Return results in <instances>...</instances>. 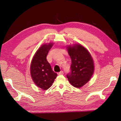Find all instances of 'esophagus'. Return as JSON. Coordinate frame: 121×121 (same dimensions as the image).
Returning <instances> with one entry per match:
<instances>
[{"label":"esophagus","instance_id":"1","mask_svg":"<svg viewBox=\"0 0 121 121\" xmlns=\"http://www.w3.org/2000/svg\"><path fill=\"white\" fill-rule=\"evenodd\" d=\"M58 75H62V74H63V72L62 71H61L60 72L58 73Z\"/></svg>","mask_w":121,"mask_h":121}]
</instances>
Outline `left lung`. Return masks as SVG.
<instances>
[{
  "instance_id": "obj_1",
  "label": "left lung",
  "mask_w": 121,
  "mask_h": 121,
  "mask_svg": "<svg viewBox=\"0 0 121 121\" xmlns=\"http://www.w3.org/2000/svg\"><path fill=\"white\" fill-rule=\"evenodd\" d=\"M71 58V72L66 76L72 85L81 88L88 82L94 72V62L91 53L83 46L77 43L68 46Z\"/></svg>"
}]
</instances>
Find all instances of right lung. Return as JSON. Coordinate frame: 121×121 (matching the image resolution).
Listing matches in <instances>:
<instances>
[{
  "label": "right lung",
  "instance_id": "1",
  "mask_svg": "<svg viewBox=\"0 0 121 121\" xmlns=\"http://www.w3.org/2000/svg\"><path fill=\"white\" fill-rule=\"evenodd\" d=\"M53 45L52 43H49L41 46L35 53L30 65L32 80L38 87L44 91L50 88L57 76L46 59Z\"/></svg>",
  "mask_w": 121,
  "mask_h": 121
}]
</instances>
